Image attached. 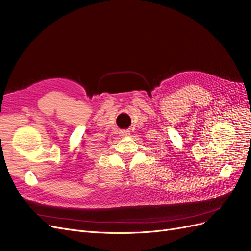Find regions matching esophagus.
Segmentation results:
<instances>
[{
  "mask_svg": "<svg viewBox=\"0 0 251 251\" xmlns=\"http://www.w3.org/2000/svg\"><path fill=\"white\" fill-rule=\"evenodd\" d=\"M119 134H120L121 137H127V136L130 135V132H128V131H121Z\"/></svg>",
  "mask_w": 251,
  "mask_h": 251,
  "instance_id": "34e87169",
  "label": "esophagus"
}]
</instances>
